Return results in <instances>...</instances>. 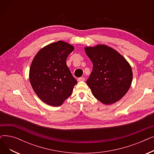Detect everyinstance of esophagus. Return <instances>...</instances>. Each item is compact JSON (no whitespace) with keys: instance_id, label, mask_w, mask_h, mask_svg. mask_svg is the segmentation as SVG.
I'll return each instance as SVG.
<instances>
[{"instance_id":"obj_1","label":"esophagus","mask_w":154,"mask_h":154,"mask_svg":"<svg viewBox=\"0 0 154 154\" xmlns=\"http://www.w3.org/2000/svg\"><path fill=\"white\" fill-rule=\"evenodd\" d=\"M77 80H78L79 82H80V81H84L85 78L84 77H79V78H78Z\"/></svg>"}]
</instances>
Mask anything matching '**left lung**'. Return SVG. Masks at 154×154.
Wrapping results in <instances>:
<instances>
[{
    "label": "left lung",
    "mask_w": 154,
    "mask_h": 154,
    "mask_svg": "<svg viewBox=\"0 0 154 154\" xmlns=\"http://www.w3.org/2000/svg\"><path fill=\"white\" fill-rule=\"evenodd\" d=\"M84 50L93 63V70L86 83L94 96L106 105L119 101L131 86L133 73L130 63L106 45L85 47Z\"/></svg>",
    "instance_id": "1"
}]
</instances>
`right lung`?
I'll use <instances>...</instances> for the list:
<instances>
[{
    "label": "right lung",
    "instance_id": "obj_1",
    "mask_svg": "<svg viewBox=\"0 0 154 154\" xmlns=\"http://www.w3.org/2000/svg\"><path fill=\"white\" fill-rule=\"evenodd\" d=\"M74 47L62 40L42 48L32 60L29 80L34 91L45 103L60 106L77 84L66 59Z\"/></svg>",
    "mask_w": 154,
    "mask_h": 154
}]
</instances>
